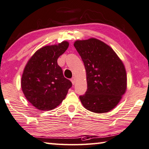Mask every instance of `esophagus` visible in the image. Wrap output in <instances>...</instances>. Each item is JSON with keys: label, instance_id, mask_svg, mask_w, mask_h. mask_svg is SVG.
<instances>
[{"label": "esophagus", "instance_id": "obj_1", "mask_svg": "<svg viewBox=\"0 0 149 149\" xmlns=\"http://www.w3.org/2000/svg\"><path fill=\"white\" fill-rule=\"evenodd\" d=\"M71 81H72V83L73 85H74L75 83V77H72V79H71Z\"/></svg>", "mask_w": 149, "mask_h": 149}]
</instances>
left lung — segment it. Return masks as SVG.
Instances as JSON below:
<instances>
[{
	"instance_id": "left-lung-1",
	"label": "left lung",
	"mask_w": 149,
	"mask_h": 149,
	"mask_svg": "<svg viewBox=\"0 0 149 149\" xmlns=\"http://www.w3.org/2000/svg\"><path fill=\"white\" fill-rule=\"evenodd\" d=\"M74 46L84 62L87 89L80 101L86 109L107 113L121 101L127 89V73L123 63L105 42L91 38L76 40Z\"/></svg>"
}]
</instances>
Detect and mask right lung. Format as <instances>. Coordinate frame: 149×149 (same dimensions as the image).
Instances as JSON below:
<instances>
[{
	"mask_svg": "<svg viewBox=\"0 0 149 149\" xmlns=\"http://www.w3.org/2000/svg\"><path fill=\"white\" fill-rule=\"evenodd\" d=\"M69 46L63 41L46 46L33 54L26 65L21 79V87L26 100L36 109L50 111L65 98L72 82L63 75L57 60Z\"/></svg>",
	"mask_w": 149,
	"mask_h": 149,
	"instance_id": "obj_1",
	"label": "right lung"
}]
</instances>
